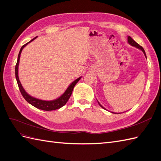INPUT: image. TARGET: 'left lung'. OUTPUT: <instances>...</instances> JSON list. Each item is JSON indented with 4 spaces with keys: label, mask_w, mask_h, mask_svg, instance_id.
<instances>
[{
    "label": "left lung",
    "mask_w": 161,
    "mask_h": 161,
    "mask_svg": "<svg viewBox=\"0 0 161 161\" xmlns=\"http://www.w3.org/2000/svg\"><path fill=\"white\" fill-rule=\"evenodd\" d=\"M128 43H129L130 45H132V46H134V47H137V48H138V49H141V50L143 51V53H144V54L145 57H146V58H147L146 53H145V51H144V49L142 48V47L139 44H138V43L136 42V41H134V40H133V39H132V37H130V36H128ZM98 103H99V104H100V103H99V102H98ZM100 106L102 108H104L103 107H102L100 104ZM104 109H105V108H104ZM112 113H113V112H112Z\"/></svg>",
    "instance_id": "1"
}]
</instances>
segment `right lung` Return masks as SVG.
<instances>
[{
	"instance_id": "obj_1",
	"label": "right lung",
	"mask_w": 161,
	"mask_h": 161,
	"mask_svg": "<svg viewBox=\"0 0 161 161\" xmlns=\"http://www.w3.org/2000/svg\"><path fill=\"white\" fill-rule=\"evenodd\" d=\"M36 38H37V37H35L32 40H31L29 42H28L26 44H25L24 45H23L22 47L20 48L19 55H18L17 64H16V66H15V77H16V80H17V84H18L19 88L20 93H21V94L25 99V100L27 101V102H29L30 104H31L32 106H35V108L41 109V110H45V111H51V110H58V109L61 108L62 106H64L67 103V102L68 101V100L69 99V97H70V96L72 94V92H73L74 86H75L77 83L79 81V80L81 79V77H79V78H77L76 80H75L74 81L72 82L71 85L67 89V90L65 92L64 94L62 95L61 97H59V98H58V99H56L55 100H52V101L41 100L37 99V98H35V97H33L31 96H29L27 94V93L25 91L21 84H20V82L19 81V76H18V67H19L20 53H21V52H22L23 49L28 43H29L30 42H31L32 41H33Z\"/></svg>"
}]
</instances>
